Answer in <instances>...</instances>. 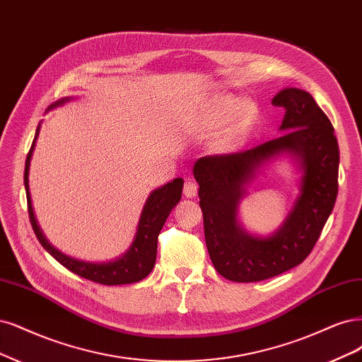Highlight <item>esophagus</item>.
<instances>
[{
	"label": "esophagus",
	"mask_w": 362,
	"mask_h": 362,
	"mask_svg": "<svg viewBox=\"0 0 362 362\" xmlns=\"http://www.w3.org/2000/svg\"><path fill=\"white\" fill-rule=\"evenodd\" d=\"M197 194V184L193 180H187L184 182V196L185 197H196Z\"/></svg>",
	"instance_id": "1"
}]
</instances>
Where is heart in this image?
<instances>
[{
	"mask_svg": "<svg viewBox=\"0 0 362 362\" xmlns=\"http://www.w3.org/2000/svg\"><path fill=\"white\" fill-rule=\"evenodd\" d=\"M230 115L232 122L228 129V141L238 139L240 136L245 132L247 126L250 124L253 118V105L250 102H241V100H232V98H224L218 105L217 110L208 117V127H217L221 122L226 121Z\"/></svg>",
	"mask_w": 362,
	"mask_h": 362,
	"instance_id": "obj_1",
	"label": "heart"
}]
</instances>
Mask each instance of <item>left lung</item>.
<instances>
[{
  "label": "left lung",
  "mask_w": 362,
  "mask_h": 362,
  "mask_svg": "<svg viewBox=\"0 0 362 362\" xmlns=\"http://www.w3.org/2000/svg\"><path fill=\"white\" fill-rule=\"evenodd\" d=\"M272 105L284 109L279 129L284 134L243 153L202 157L193 166L211 262L220 276L236 283L267 280L300 265L337 199L340 154L328 117L300 88L280 90ZM281 155H289L302 172L300 193L277 231L253 235L239 220L240 202L259 168Z\"/></svg>",
  "instance_id": "8db88e82"
}]
</instances>
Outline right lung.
<instances>
[{
	"label": "right lung",
	"mask_w": 362,
	"mask_h": 362,
	"mask_svg": "<svg viewBox=\"0 0 362 362\" xmlns=\"http://www.w3.org/2000/svg\"><path fill=\"white\" fill-rule=\"evenodd\" d=\"M70 100L71 97H62L58 102L49 106L47 110L62 106ZM40 127L42 124L37 126L31 149L27 156V160H25V173H23V184H25V192H27L30 221L37 240L40 241L45 250L52 257H55L62 267H66L71 272L78 274V276L86 280H91L106 286L129 284V283L144 280L148 274L153 271L156 265L158 233L161 228H163L166 218L169 217L170 211L180 202L184 181L181 178H175L173 181L161 185L158 189L149 193L148 199L145 201V205L142 208L134 238L126 253L121 255L115 260H109V262H85V260L74 259L71 256H67L62 252H59L58 248H55L51 243L47 241L34 216L28 177H30V165H31V158L35 148V141L39 138Z\"/></svg>",
	"instance_id": "right-lung-1"
}]
</instances>
